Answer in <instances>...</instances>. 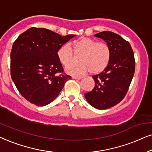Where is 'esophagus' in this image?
I'll use <instances>...</instances> for the list:
<instances>
[{
    "instance_id": "esophagus-1",
    "label": "esophagus",
    "mask_w": 152,
    "mask_h": 152,
    "mask_svg": "<svg viewBox=\"0 0 152 152\" xmlns=\"http://www.w3.org/2000/svg\"><path fill=\"white\" fill-rule=\"evenodd\" d=\"M72 78L76 79V80H81L83 78V77L81 76H72Z\"/></svg>"
}]
</instances>
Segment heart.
Masks as SVG:
<instances>
[{
  "instance_id": "1",
  "label": "heart",
  "mask_w": 152,
  "mask_h": 152,
  "mask_svg": "<svg viewBox=\"0 0 152 152\" xmlns=\"http://www.w3.org/2000/svg\"><path fill=\"white\" fill-rule=\"evenodd\" d=\"M73 51L75 54H80L78 58L79 63L70 64L74 58ZM56 55L62 65H68L65 67V72L68 74L83 75L89 70L91 74H96L107 67L111 59V50L104 42H98L92 38L81 37L72 42L69 45L66 44L61 46Z\"/></svg>"
}]
</instances>
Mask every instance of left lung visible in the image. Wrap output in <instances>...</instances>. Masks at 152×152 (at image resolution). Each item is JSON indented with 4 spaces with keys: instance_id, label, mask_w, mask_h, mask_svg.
<instances>
[{
    "instance_id": "1",
    "label": "left lung",
    "mask_w": 152,
    "mask_h": 152,
    "mask_svg": "<svg viewBox=\"0 0 152 152\" xmlns=\"http://www.w3.org/2000/svg\"><path fill=\"white\" fill-rule=\"evenodd\" d=\"M95 36L110 46L111 59L101 73L93 76L95 87L85 97L94 108L106 110L119 103L125 96L135 72V61L131 45L121 36L105 31Z\"/></svg>"
}]
</instances>
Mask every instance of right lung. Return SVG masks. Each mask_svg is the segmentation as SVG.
<instances>
[{"instance_id": "1", "label": "right lung", "mask_w": 152, "mask_h": 152, "mask_svg": "<svg viewBox=\"0 0 152 152\" xmlns=\"http://www.w3.org/2000/svg\"><path fill=\"white\" fill-rule=\"evenodd\" d=\"M45 28L31 27L21 34L11 52V77L20 94L37 106H45L59 95L71 76L63 74L57 51L74 37Z\"/></svg>"}]
</instances>
